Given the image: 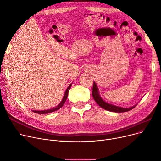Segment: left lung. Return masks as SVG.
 <instances>
[{
  "mask_svg": "<svg viewBox=\"0 0 161 161\" xmlns=\"http://www.w3.org/2000/svg\"><path fill=\"white\" fill-rule=\"evenodd\" d=\"M92 96L96 101V102L102 108H104V110H106L108 111H110V112H128L132 109H133L136 106H134L129 108H121L116 106H114L112 104H110L106 102L104 100H103L101 97L100 96V94H98V89L97 86H96L95 82H94L93 84V87H92Z\"/></svg>",
  "mask_w": 161,
  "mask_h": 161,
  "instance_id": "8db88e82",
  "label": "left lung"
}]
</instances>
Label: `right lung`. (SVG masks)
Listing matches in <instances>:
<instances>
[{
  "instance_id": "add662e5",
  "label": "right lung",
  "mask_w": 161,
  "mask_h": 161,
  "mask_svg": "<svg viewBox=\"0 0 161 161\" xmlns=\"http://www.w3.org/2000/svg\"><path fill=\"white\" fill-rule=\"evenodd\" d=\"M70 86H71V84H70L69 86V87L66 90V91L65 92V94H64V96H63V98L62 101L60 102V104L58 106H57V107H55L54 108H52V109H49V110H43V111H36V110H33L32 112H34L35 113H38V114H47V113L53 112L55 111H57V110H59V109L61 108L64 105V104H65V101L67 100V96H68V92H69V89L70 88Z\"/></svg>"
}]
</instances>
